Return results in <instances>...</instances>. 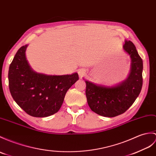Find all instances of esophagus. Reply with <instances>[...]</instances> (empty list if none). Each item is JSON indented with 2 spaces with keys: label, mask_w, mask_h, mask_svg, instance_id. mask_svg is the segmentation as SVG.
<instances>
[{
  "label": "esophagus",
  "mask_w": 156,
  "mask_h": 156,
  "mask_svg": "<svg viewBox=\"0 0 156 156\" xmlns=\"http://www.w3.org/2000/svg\"><path fill=\"white\" fill-rule=\"evenodd\" d=\"M85 74H86V70L84 69H83V68L78 70V74L80 77L83 76H84Z\"/></svg>",
  "instance_id": "34e87169"
}]
</instances>
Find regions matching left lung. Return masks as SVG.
Returning a JSON list of instances; mask_svg holds the SVG:
<instances>
[{
  "instance_id": "1",
  "label": "left lung",
  "mask_w": 156,
  "mask_h": 156,
  "mask_svg": "<svg viewBox=\"0 0 156 156\" xmlns=\"http://www.w3.org/2000/svg\"><path fill=\"white\" fill-rule=\"evenodd\" d=\"M123 49L131 58L130 72L124 81L108 86L85 80L88 106L94 112L102 116L112 118L124 113L135 102L142 90V59L130 41L126 40Z\"/></svg>"
}]
</instances>
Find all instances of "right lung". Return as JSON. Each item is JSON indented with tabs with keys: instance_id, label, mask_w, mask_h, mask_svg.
<instances>
[{
	"instance_id": "1",
	"label": "right lung",
	"mask_w": 156,
	"mask_h": 156,
	"mask_svg": "<svg viewBox=\"0 0 156 156\" xmlns=\"http://www.w3.org/2000/svg\"><path fill=\"white\" fill-rule=\"evenodd\" d=\"M28 45L20 47L9 70L11 96L25 112L33 117L50 116L60 110L66 93L79 79L76 72L48 75L32 70L26 58Z\"/></svg>"
}]
</instances>
